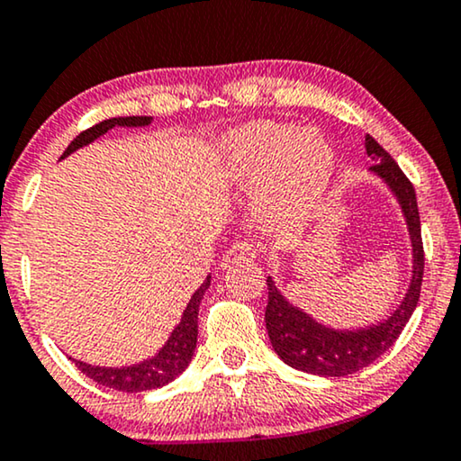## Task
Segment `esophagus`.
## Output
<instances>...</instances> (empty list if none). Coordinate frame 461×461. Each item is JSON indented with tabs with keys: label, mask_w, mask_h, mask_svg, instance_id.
I'll list each match as a JSON object with an SVG mask.
<instances>
[{
	"label": "esophagus",
	"mask_w": 461,
	"mask_h": 461,
	"mask_svg": "<svg viewBox=\"0 0 461 461\" xmlns=\"http://www.w3.org/2000/svg\"><path fill=\"white\" fill-rule=\"evenodd\" d=\"M255 258H258V249H255L253 244L236 242V244H231V247L225 250L221 266L231 267V266L240 264V261H249V259H255Z\"/></svg>",
	"instance_id": "34e87169"
}]
</instances>
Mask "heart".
Here are the masks:
<instances>
[{
    "mask_svg": "<svg viewBox=\"0 0 461 461\" xmlns=\"http://www.w3.org/2000/svg\"><path fill=\"white\" fill-rule=\"evenodd\" d=\"M314 143L318 150L308 149ZM231 176L255 187V208L266 225H302L314 212L334 176V153L295 125L255 121L223 140Z\"/></svg>",
    "mask_w": 461,
    "mask_h": 461,
    "instance_id": "obj_1",
    "label": "heart"
}]
</instances>
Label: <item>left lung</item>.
Here are the masks:
<instances>
[{"label": "left lung", "mask_w": 461, "mask_h": 461, "mask_svg": "<svg viewBox=\"0 0 461 461\" xmlns=\"http://www.w3.org/2000/svg\"><path fill=\"white\" fill-rule=\"evenodd\" d=\"M366 153L375 161L372 172L389 185L406 217L412 240V281L404 302L385 321L364 330L338 331L317 323L298 306H291L267 276L266 330L274 351L291 368L308 372V375L347 376L370 366L398 340L411 314L415 312L419 294H421L425 255L415 189L393 161V157L372 136H366Z\"/></svg>", "instance_id": "obj_1"}]
</instances>
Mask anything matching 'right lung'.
Returning <instances> with one entry per match:
<instances>
[{
  "instance_id": "add662e5",
  "label": "right lung",
  "mask_w": 461,
  "mask_h": 461,
  "mask_svg": "<svg viewBox=\"0 0 461 461\" xmlns=\"http://www.w3.org/2000/svg\"><path fill=\"white\" fill-rule=\"evenodd\" d=\"M150 121H153V116H116V119L102 121V123L80 131L78 136L69 142V147L66 149V153L61 155V159L63 157H68L69 153H74L76 149L85 147V144H89L93 140L104 136V133L113 130L116 125L144 127L149 125ZM208 285H211V276H206V281L202 283V287L197 289L194 298L189 300L180 323L174 328L172 336L167 338V342L163 345L161 351L157 353L153 359L130 366V368H100V366L83 364V361L74 359L76 368L83 372V375L93 378L95 383H100V385L116 389V392L136 393V392H149V389L167 385V383L174 381L180 372L187 368L191 357H194L195 342H197V312H200V302L203 298V291L208 289Z\"/></svg>"
}]
</instances>
